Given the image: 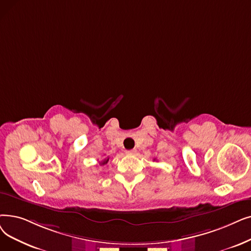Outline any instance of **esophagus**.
Instances as JSON below:
<instances>
[{
    "label": "esophagus",
    "instance_id": "obj_1",
    "mask_svg": "<svg viewBox=\"0 0 251 251\" xmlns=\"http://www.w3.org/2000/svg\"><path fill=\"white\" fill-rule=\"evenodd\" d=\"M136 151L135 150H129V151H126V154L127 155H132V154H134Z\"/></svg>",
    "mask_w": 251,
    "mask_h": 251
}]
</instances>
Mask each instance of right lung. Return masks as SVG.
<instances>
[{
    "mask_svg": "<svg viewBox=\"0 0 251 251\" xmlns=\"http://www.w3.org/2000/svg\"><path fill=\"white\" fill-rule=\"evenodd\" d=\"M107 162H108V157H107V158H105L103 161H101V162H100V164H101V165H105Z\"/></svg>",
    "mask_w": 251,
    "mask_h": 251,
    "instance_id": "right-lung-1",
    "label": "right lung"
}]
</instances>
